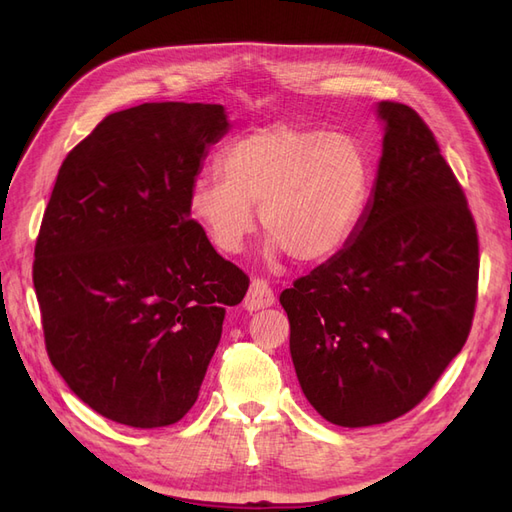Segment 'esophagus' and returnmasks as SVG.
I'll return each mask as SVG.
<instances>
[{"mask_svg": "<svg viewBox=\"0 0 512 512\" xmlns=\"http://www.w3.org/2000/svg\"><path fill=\"white\" fill-rule=\"evenodd\" d=\"M273 303H275V297H273V290L269 288V284L265 280H252L250 290H247L245 301H243V307L247 309V312H256V309L271 307Z\"/></svg>", "mask_w": 512, "mask_h": 512, "instance_id": "1", "label": "esophagus"}]
</instances>
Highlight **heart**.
I'll list each match as a JSON object with an SVG mask.
<instances>
[{"label":"heart","mask_w":512,"mask_h":512,"mask_svg":"<svg viewBox=\"0 0 512 512\" xmlns=\"http://www.w3.org/2000/svg\"><path fill=\"white\" fill-rule=\"evenodd\" d=\"M218 173L192 181L188 209L209 241L237 254L256 226L269 254L324 262L354 237L371 190V164L359 141L327 130L273 123L235 138Z\"/></svg>","instance_id":"heart-1"}]
</instances>
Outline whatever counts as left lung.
Listing matches in <instances>:
<instances>
[{"mask_svg": "<svg viewBox=\"0 0 512 512\" xmlns=\"http://www.w3.org/2000/svg\"><path fill=\"white\" fill-rule=\"evenodd\" d=\"M378 173L354 237L280 294L290 356L314 410L339 427L389 423L431 391L466 344L478 237L425 121L378 102Z\"/></svg>", "mask_w": 512, "mask_h": 512, "instance_id": "obj_1", "label": "left lung"}]
</instances>
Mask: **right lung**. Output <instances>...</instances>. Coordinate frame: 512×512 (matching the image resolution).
I'll return each mask as SVG.
<instances>
[{"mask_svg": "<svg viewBox=\"0 0 512 512\" xmlns=\"http://www.w3.org/2000/svg\"><path fill=\"white\" fill-rule=\"evenodd\" d=\"M228 128L222 104L132 106L59 168L34 260L46 352L70 391L115 423L156 429L188 414L226 307L250 286L188 209Z\"/></svg>", "mask_w": 512, "mask_h": 512, "instance_id": "right-lung-1", "label": "right lung"}]
</instances>
